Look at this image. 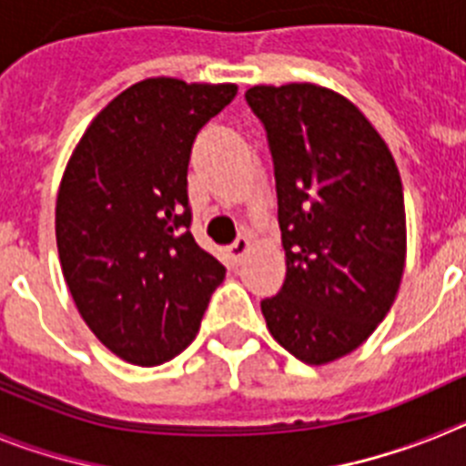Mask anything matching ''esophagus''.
<instances>
[{
  "label": "esophagus",
  "mask_w": 466,
  "mask_h": 466,
  "mask_svg": "<svg viewBox=\"0 0 466 466\" xmlns=\"http://www.w3.org/2000/svg\"><path fill=\"white\" fill-rule=\"evenodd\" d=\"M249 247H252V245H249V238H245V236L238 238V240L228 247L230 261H233V263H240L242 258H245V254L249 252Z\"/></svg>",
  "instance_id": "34e87169"
}]
</instances>
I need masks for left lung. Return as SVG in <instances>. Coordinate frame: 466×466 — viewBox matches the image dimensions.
Instances as JSON below:
<instances>
[{"mask_svg": "<svg viewBox=\"0 0 466 466\" xmlns=\"http://www.w3.org/2000/svg\"><path fill=\"white\" fill-rule=\"evenodd\" d=\"M266 127L287 278L261 300L270 336L296 360L329 364L360 348L397 299L406 209L397 163L369 118L315 84L254 86Z\"/></svg>", "mask_w": 466, "mask_h": 466, "instance_id": "8db88e82", "label": "left lung"}]
</instances>
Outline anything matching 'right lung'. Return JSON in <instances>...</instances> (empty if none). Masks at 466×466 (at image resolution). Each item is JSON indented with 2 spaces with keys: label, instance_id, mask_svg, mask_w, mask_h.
Returning a JSON list of instances; mask_svg holds the SVG:
<instances>
[{
  "label": "right lung",
  "instance_id": "add662e5",
  "mask_svg": "<svg viewBox=\"0 0 466 466\" xmlns=\"http://www.w3.org/2000/svg\"><path fill=\"white\" fill-rule=\"evenodd\" d=\"M236 84L144 79L93 118L65 167L56 240L76 310L105 348L137 366L196 339L226 268L191 236L188 158Z\"/></svg>",
  "mask_w": 466,
  "mask_h": 466
}]
</instances>
